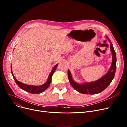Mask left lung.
Wrapping results in <instances>:
<instances>
[{
    "label": "left lung",
    "mask_w": 127,
    "mask_h": 127,
    "mask_svg": "<svg viewBox=\"0 0 127 127\" xmlns=\"http://www.w3.org/2000/svg\"><path fill=\"white\" fill-rule=\"evenodd\" d=\"M110 42V50L112 53V63L110 69L102 78L93 82L80 84L73 80L69 70H68V77L70 85L77 91L82 94H96L101 93L108 86L112 81L117 68V57L113 45L108 37L106 36Z\"/></svg>",
    "instance_id": "1"
}]
</instances>
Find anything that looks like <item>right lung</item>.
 <instances>
[{
  "mask_svg": "<svg viewBox=\"0 0 127 127\" xmlns=\"http://www.w3.org/2000/svg\"><path fill=\"white\" fill-rule=\"evenodd\" d=\"M58 64H57L55 66H54V67L53 68L50 74L49 77H48V79L47 80V82H46L45 83H44V84L40 86H33V85H26V84L22 83L20 82H19L18 80H17L16 78L15 77V76H14L13 72H12V68H11V74L13 75V78L15 80V82H16L17 85L20 87L21 88H22V90H24L26 92H28L30 93H32V94H39L43 92V91H44L45 90H47V88L49 87V86H50V84L51 82V79H52V76L53 74V73L55 72L56 68L58 66Z\"/></svg>",
  "mask_w": 127,
  "mask_h": 127,
  "instance_id": "1",
  "label": "right lung"
}]
</instances>
